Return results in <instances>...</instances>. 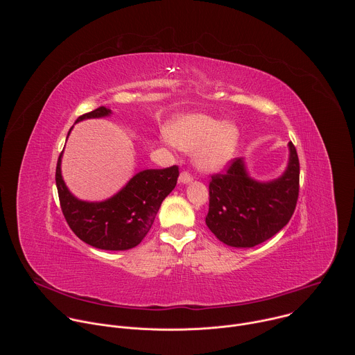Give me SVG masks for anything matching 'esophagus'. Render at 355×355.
Masks as SVG:
<instances>
[{"mask_svg":"<svg viewBox=\"0 0 355 355\" xmlns=\"http://www.w3.org/2000/svg\"><path fill=\"white\" fill-rule=\"evenodd\" d=\"M193 180V175L189 173V171H182L181 174H180V178H178V182L180 184H188V182H191Z\"/></svg>","mask_w":355,"mask_h":355,"instance_id":"esophagus-1","label":"esophagus"}]
</instances>
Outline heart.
Wrapping results in <instances>:
<instances>
[{
    "label": "heart",
    "mask_w": 355,
    "mask_h": 355,
    "mask_svg": "<svg viewBox=\"0 0 355 355\" xmlns=\"http://www.w3.org/2000/svg\"><path fill=\"white\" fill-rule=\"evenodd\" d=\"M168 137L182 150H196L195 162L200 170L219 171L236 153L239 129L204 114H192L173 122Z\"/></svg>",
    "instance_id": "heart-1"
}]
</instances>
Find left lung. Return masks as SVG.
<instances>
[{"label": "left lung", "mask_w": 355, "mask_h": 355, "mask_svg": "<svg viewBox=\"0 0 355 355\" xmlns=\"http://www.w3.org/2000/svg\"><path fill=\"white\" fill-rule=\"evenodd\" d=\"M284 175L259 182L247 175L244 162L233 159L209 181L207 226L225 244L254 247L277 234L292 218L299 196V159L289 141Z\"/></svg>", "instance_id": "1"}]
</instances>
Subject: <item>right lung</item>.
Listing matches in <instances>:
<instances>
[{
  "label": "right lung",
  "mask_w": 355,
  "mask_h": 355,
  "mask_svg": "<svg viewBox=\"0 0 355 355\" xmlns=\"http://www.w3.org/2000/svg\"><path fill=\"white\" fill-rule=\"evenodd\" d=\"M110 114L111 110L99 107L78 116L76 122ZM62 153L56 167V185L64 219L78 239L101 250L118 251L137 245L148 233L162 202L175 188L180 175L178 166L144 170L112 198L84 202L70 193L62 178Z\"/></svg>",
  "instance_id": "1"
}]
</instances>
